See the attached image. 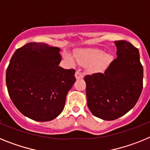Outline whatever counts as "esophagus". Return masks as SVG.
Wrapping results in <instances>:
<instances>
[{
    "label": "esophagus",
    "instance_id": "1",
    "mask_svg": "<svg viewBox=\"0 0 150 150\" xmlns=\"http://www.w3.org/2000/svg\"><path fill=\"white\" fill-rule=\"evenodd\" d=\"M83 76H84L83 74L81 72H79V71H76V74H75V77H76V79H82V78H83Z\"/></svg>",
    "mask_w": 150,
    "mask_h": 150
}]
</instances>
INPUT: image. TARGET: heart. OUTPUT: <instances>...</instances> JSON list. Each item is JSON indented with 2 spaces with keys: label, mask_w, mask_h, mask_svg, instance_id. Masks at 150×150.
Masks as SVG:
<instances>
[{
  "label": "heart",
  "mask_w": 150,
  "mask_h": 150,
  "mask_svg": "<svg viewBox=\"0 0 150 150\" xmlns=\"http://www.w3.org/2000/svg\"><path fill=\"white\" fill-rule=\"evenodd\" d=\"M64 59L71 65H76V62L91 73L103 72L109 67L112 62V56L109 54L104 53L99 49H83L78 51L75 55V59L68 53L64 54Z\"/></svg>",
  "instance_id": "b5f03b06"
}]
</instances>
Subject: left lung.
Here are the masks:
<instances>
[{"label":"left lung","instance_id":"obj_1","mask_svg":"<svg viewBox=\"0 0 150 150\" xmlns=\"http://www.w3.org/2000/svg\"><path fill=\"white\" fill-rule=\"evenodd\" d=\"M117 58L104 74L85 76L87 105L104 120H114L132 110L143 89L144 69L136 47L125 40L115 41Z\"/></svg>","mask_w":150,"mask_h":150}]
</instances>
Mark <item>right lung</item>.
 I'll return each instance as SVG.
<instances>
[{"mask_svg":"<svg viewBox=\"0 0 150 150\" xmlns=\"http://www.w3.org/2000/svg\"><path fill=\"white\" fill-rule=\"evenodd\" d=\"M60 51L46 43H29L16 50L10 59L6 72L8 93L29 119L50 121L63 111L76 71L59 66Z\"/></svg>","mask_w":150,"mask_h":150,"instance_id":"add662e5","label":"right lung"}]
</instances>
